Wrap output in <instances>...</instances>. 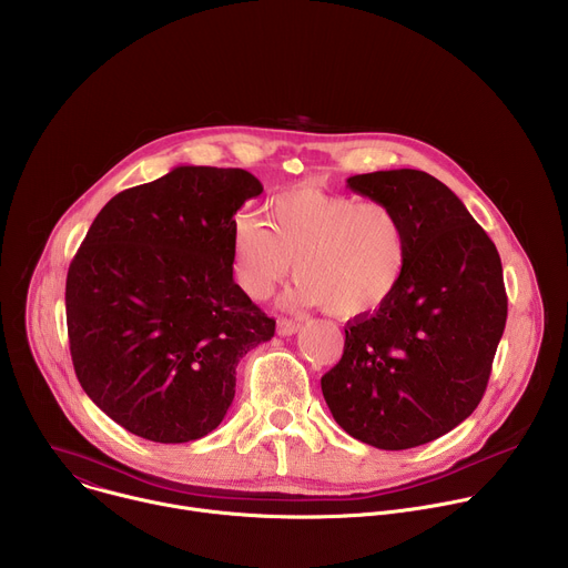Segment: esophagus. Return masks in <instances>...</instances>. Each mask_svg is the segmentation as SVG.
<instances>
[{
	"label": "esophagus",
	"instance_id": "34e87169",
	"mask_svg": "<svg viewBox=\"0 0 568 568\" xmlns=\"http://www.w3.org/2000/svg\"><path fill=\"white\" fill-rule=\"evenodd\" d=\"M298 331H301V321H296V318H285V316H281L278 323H276V333H278L281 337H290V335H294V333H298Z\"/></svg>",
	"mask_w": 568,
	"mask_h": 568
}]
</instances>
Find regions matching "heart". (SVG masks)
<instances>
[{"label":"heart","instance_id":"1","mask_svg":"<svg viewBox=\"0 0 568 568\" xmlns=\"http://www.w3.org/2000/svg\"><path fill=\"white\" fill-rule=\"evenodd\" d=\"M407 258V229L393 206L314 186L276 193L265 222L245 213L231 226V272L250 298H267L296 263L287 301L328 305L339 318L377 312L397 290Z\"/></svg>","mask_w":568,"mask_h":568}]
</instances>
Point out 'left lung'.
I'll list each match as a JSON object with an SVG mask.
<instances>
[{
    "label": "left lung",
    "instance_id": "8db88e82",
    "mask_svg": "<svg viewBox=\"0 0 568 568\" xmlns=\"http://www.w3.org/2000/svg\"><path fill=\"white\" fill-rule=\"evenodd\" d=\"M397 211L407 270L375 312L346 323L344 355L321 377L337 425L377 449H409L458 427L488 386L508 296L495 242L436 178L399 169L348 178Z\"/></svg>",
    "mask_w": 568,
    "mask_h": 568
}]
</instances>
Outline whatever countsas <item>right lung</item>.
<instances>
[{"instance_id":"obj_1","label":"right lung","mask_w":568,"mask_h":568,"mask_svg":"<svg viewBox=\"0 0 568 568\" xmlns=\"http://www.w3.org/2000/svg\"><path fill=\"white\" fill-rule=\"evenodd\" d=\"M263 193L242 169L178 166L114 195L67 274L75 377L116 425L152 443L211 434L235 366L274 337L231 272L235 211Z\"/></svg>"}]
</instances>
